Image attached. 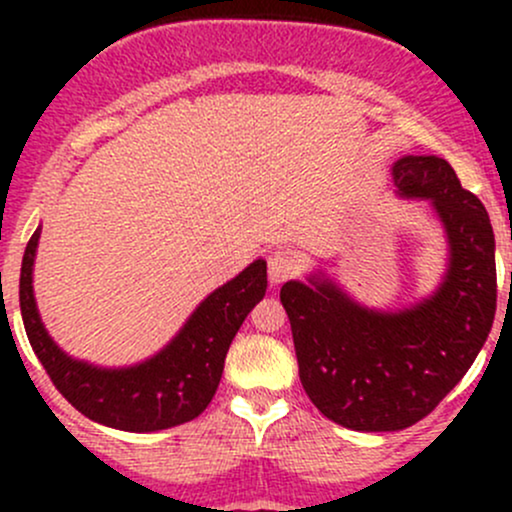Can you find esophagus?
Listing matches in <instances>:
<instances>
[{"label": "esophagus", "mask_w": 512, "mask_h": 512, "mask_svg": "<svg viewBox=\"0 0 512 512\" xmlns=\"http://www.w3.org/2000/svg\"><path fill=\"white\" fill-rule=\"evenodd\" d=\"M298 272L296 255L289 250H276L269 255V281L272 284H281V281L291 279Z\"/></svg>", "instance_id": "1"}]
</instances>
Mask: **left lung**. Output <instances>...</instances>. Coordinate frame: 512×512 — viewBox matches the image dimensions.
Instances as JSON below:
<instances>
[{
    "mask_svg": "<svg viewBox=\"0 0 512 512\" xmlns=\"http://www.w3.org/2000/svg\"><path fill=\"white\" fill-rule=\"evenodd\" d=\"M402 199H428L448 262L438 286L409 308H368L327 274L286 281L298 375L327 419L351 431H402L462 380L496 315V238L484 204L438 156L392 163Z\"/></svg>",
    "mask_w": 512,
    "mask_h": 512,
    "instance_id": "8db88e82",
    "label": "left lung"
}]
</instances>
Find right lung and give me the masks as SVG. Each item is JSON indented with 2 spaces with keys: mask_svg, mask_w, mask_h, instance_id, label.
<instances>
[{
  "mask_svg": "<svg viewBox=\"0 0 512 512\" xmlns=\"http://www.w3.org/2000/svg\"><path fill=\"white\" fill-rule=\"evenodd\" d=\"M40 226L23 252L19 301L28 342L64 399L96 424L154 433L197 419L221 383L228 346L267 291V262L255 260L211 291L170 342L142 363L103 368L79 361L55 344L40 320L33 264Z\"/></svg>",
  "mask_w": 512,
  "mask_h": 512,
  "instance_id": "1",
  "label": "right lung"
}]
</instances>
